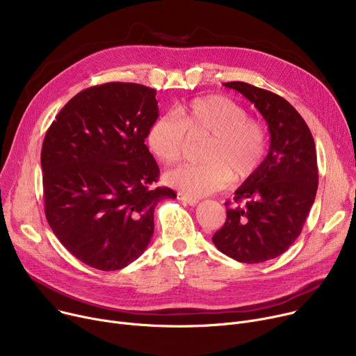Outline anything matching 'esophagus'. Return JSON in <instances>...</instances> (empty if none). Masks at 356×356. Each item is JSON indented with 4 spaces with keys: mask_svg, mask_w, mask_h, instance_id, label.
I'll use <instances>...</instances> for the list:
<instances>
[{
    "mask_svg": "<svg viewBox=\"0 0 356 356\" xmlns=\"http://www.w3.org/2000/svg\"><path fill=\"white\" fill-rule=\"evenodd\" d=\"M177 199L181 200L183 203L191 204V206H196V204L199 203V199L192 197V196H187V195H184V193H177Z\"/></svg>",
    "mask_w": 356,
    "mask_h": 356,
    "instance_id": "esophagus-1",
    "label": "esophagus"
}]
</instances>
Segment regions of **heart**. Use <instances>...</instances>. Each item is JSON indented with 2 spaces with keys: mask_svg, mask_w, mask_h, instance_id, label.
Returning a JSON list of instances; mask_svg holds the SVG:
<instances>
[{
  "mask_svg": "<svg viewBox=\"0 0 356 356\" xmlns=\"http://www.w3.org/2000/svg\"><path fill=\"white\" fill-rule=\"evenodd\" d=\"M186 136L207 137L200 164H184L165 173L164 180L187 196H204L223 188L230 177L246 180L262 164L268 150V131L259 120L229 97L211 94L163 114L146 134L149 152L163 164L183 156Z\"/></svg>",
  "mask_w": 356,
  "mask_h": 356,
  "instance_id": "obj_1",
  "label": "heart"
}]
</instances>
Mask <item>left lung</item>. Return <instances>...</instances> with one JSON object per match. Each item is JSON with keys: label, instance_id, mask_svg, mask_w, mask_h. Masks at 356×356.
I'll return each mask as SVG.
<instances>
[{"label": "left lung", "instance_id": "left-lung-1", "mask_svg": "<svg viewBox=\"0 0 356 356\" xmlns=\"http://www.w3.org/2000/svg\"><path fill=\"white\" fill-rule=\"evenodd\" d=\"M254 104L268 123L269 153L226 202V222L213 243L243 264L275 259L298 239L318 191L312 133L295 107L277 94L243 81L225 83Z\"/></svg>", "mask_w": 356, "mask_h": 356}]
</instances>
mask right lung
Here are the masks:
<instances>
[{"label":"right lung","instance_id":"add662e5","mask_svg":"<svg viewBox=\"0 0 356 356\" xmlns=\"http://www.w3.org/2000/svg\"><path fill=\"white\" fill-rule=\"evenodd\" d=\"M157 117L154 88L106 83L80 91L45 133L47 222L94 269L134 262L152 241L157 203L176 197L169 187H153L160 170L145 140Z\"/></svg>","mask_w":356,"mask_h":356}]
</instances>
